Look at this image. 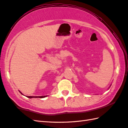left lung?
<instances>
[{
	"label": "left lung",
	"instance_id": "1",
	"mask_svg": "<svg viewBox=\"0 0 128 128\" xmlns=\"http://www.w3.org/2000/svg\"><path fill=\"white\" fill-rule=\"evenodd\" d=\"M110 86H111V85H110Z\"/></svg>",
	"mask_w": 128,
	"mask_h": 128
}]
</instances>
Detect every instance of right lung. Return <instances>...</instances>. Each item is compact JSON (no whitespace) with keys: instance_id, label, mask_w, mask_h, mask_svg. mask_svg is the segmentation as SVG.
I'll use <instances>...</instances> for the list:
<instances>
[{"instance_id":"add662e5","label":"right lung","mask_w":128,"mask_h":128,"mask_svg":"<svg viewBox=\"0 0 128 128\" xmlns=\"http://www.w3.org/2000/svg\"><path fill=\"white\" fill-rule=\"evenodd\" d=\"M21 94H22L20 91H19ZM47 96H26L27 97L29 98H44L47 97Z\"/></svg>"}]
</instances>
